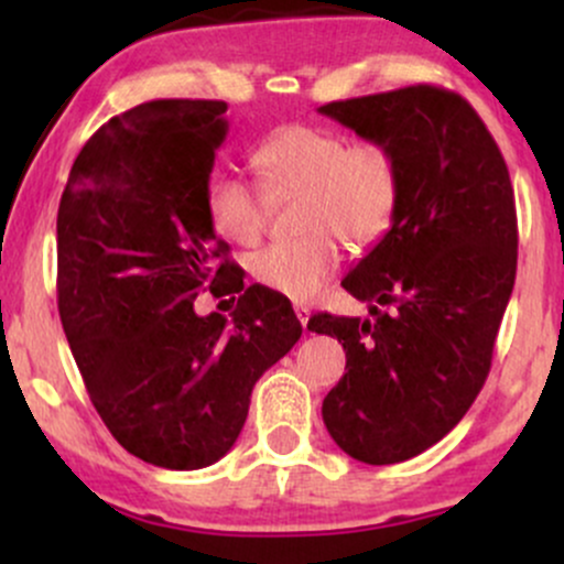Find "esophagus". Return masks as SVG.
I'll return each mask as SVG.
<instances>
[{
    "label": "esophagus",
    "instance_id": "1",
    "mask_svg": "<svg viewBox=\"0 0 564 564\" xmlns=\"http://www.w3.org/2000/svg\"><path fill=\"white\" fill-rule=\"evenodd\" d=\"M294 313H296V318H300L302 328H307V323H310V307H307V304L296 302V304H294Z\"/></svg>",
    "mask_w": 564,
    "mask_h": 564
}]
</instances>
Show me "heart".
Masks as SVG:
<instances>
[{"instance_id": "heart-1", "label": "heart", "mask_w": 564, "mask_h": 564, "mask_svg": "<svg viewBox=\"0 0 564 564\" xmlns=\"http://www.w3.org/2000/svg\"><path fill=\"white\" fill-rule=\"evenodd\" d=\"M268 193H302L296 241L257 251L251 275L289 300H313L341 264V246L368 249L390 232L403 198L400 161L381 142H352L332 129H275L251 153ZM215 230L232 243L254 246L268 228L262 191L238 177H215L206 191Z\"/></svg>"}]
</instances>
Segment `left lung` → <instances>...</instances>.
I'll return each mask as SVG.
<instances>
[{
  "mask_svg": "<svg viewBox=\"0 0 564 564\" xmlns=\"http://www.w3.org/2000/svg\"><path fill=\"white\" fill-rule=\"evenodd\" d=\"M318 113L390 148L403 172L394 225L341 281L371 318L307 323L347 355L323 424L358 462H408L462 422L488 379L517 275L514 191L488 127L448 89L416 84Z\"/></svg>",
  "mask_w": 564,
  "mask_h": 564,
  "instance_id": "obj_1",
  "label": "left lung"
}]
</instances>
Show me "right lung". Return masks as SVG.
<instances>
[{
	"mask_svg": "<svg viewBox=\"0 0 564 564\" xmlns=\"http://www.w3.org/2000/svg\"><path fill=\"white\" fill-rule=\"evenodd\" d=\"M225 111L151 100L113 116L76 156L57 209V310L89 400L121 448L164 469L219 462L257 379L302 336L286 296L243 286L209 219ZM219 282L239 294L231 321L196 316L197 291Z\"/></svg>",
	"mask_w": 564,
	"mask_h": 564,
	"instance_id": "right-lung-1",
	"label": "right lung"
}]
</instances>
